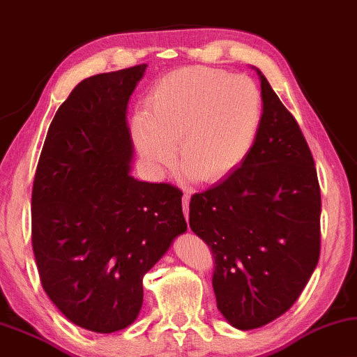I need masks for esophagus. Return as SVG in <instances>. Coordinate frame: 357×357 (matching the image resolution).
I'll list each match as a JSON object with an SVG mask.
<instances>
[{
    "mask_svg": "<svg viewBox=\"0 0 357 357\" xmlns=\"http://www.w3.org/2000/svg\"><path fill=\"white\" fill-rule=\"evenodd\" d=\"M189 202H190V197L188 194H184L183 195V210H184L185 221H189Z\"/></svg>",
    "mask_w": 357,
    "mask_h": 357,
    "instance_id": "esophagus-1",
    "label": "esophagus"
}]
</instances>
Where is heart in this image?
<instances>
[{
    "instance_id": "heart-1",
    "label": "heart",
    "mask_w": 357,
    "mask_h": 357,
    "mask_svg": "<svg viewBox=\"0 0 357 357\" xmlns=\"http://www.w3.org/2000/svg\"><path fill=\"white\" fill-rule=\"evenodd\" d=\"M263 121V98L247 77L210 67H184L158 78L149 112L132 119V141L153 176L179 155L181 176L216 183L248 157Z\"/></svg>"
}]
</instances>
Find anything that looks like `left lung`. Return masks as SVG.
<instances>
[{"mask_svg":"<svg viewBox=\"0 0 357 357\" xmlns=\"http://www.w3.org/2000/svg\"><path fill=\"white\" fill-rule=\"evenodd\" d=\"M255 70L263 98L255 146L241 167L194 194L189 205L190 229L215 255L218 310L238 331L289 311L321 253V189L311 151L294 115Z\"/></svg>","mask_w":357,"mask_h":357,"instance_id":"1","label":"left lung"}]
</instances>
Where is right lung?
<instances>
[{"mask_svg":"<svg viewBox=\"0 0 357 357\" xmlns=\"http://www.w3.org/2000/svg\"><path fill=\"white\" fill-rule=\"evenodd\" d=\"M147 63L78 83L52 119L31 192L41 285L78 327L136 321L142 278L188 231L178 188L131 176L128 100Z\"/></svg>","mask_w":357,"mask_h":357,"instance_id":"add662e5","label":"right lung"}]
</instances>
